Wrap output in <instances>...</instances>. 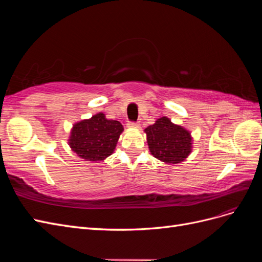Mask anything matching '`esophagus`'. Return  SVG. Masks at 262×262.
Instances as JSON below:
<instances>
[{
	"instance_id": "1",
	"label": "esophagus",
	"mask_w": 262,
	"mask_h": 262,
	"mask_svg": "<svg viewBox=\"0 0 262 262\" xmlns=\"http://www.w3.org/2000/svg\"><path fill=\"white\" fill-rule=\"evenodd\" d=\"M128 128H133V129L140 128V123L139 122H129L128 123Z\"/></svg>"
}]
</instances>
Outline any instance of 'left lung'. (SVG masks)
Here are the masks:
<instances>
[{
  "label": "left lung",
  "mask_w": 262,
  "mask_h": 262,
  "mask_svg": "<svg viewBox=\"0 0 262 262\" xmlns=\"http://www.w3.org/2000/svg\"><path fill=\"white\" fill-rule=\"evenodd\" d=\"M150 154L166 164L184 162L192 152L191 132L166 116L144 129Z\"/></svg>",
  "instance_id": "left-lung-1"
}]
</instances>
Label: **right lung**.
I'll list each match as a JSON object with an SVG mask.
<instances>
[{
  "label": "right lung",
  "instance_id": "right-lung-1",
  "mask_svg": "<svg viewBox=\"0 0 262 262\" xmlns=\"http://www.w3.org/2000/svg\"><path fill=\"white\" fill-rule=\"evenodd\" d=\"M122 132L123 126L120 122L109 120L105 114L98 113L90 119L75 122L68 143L82 160L98 163L115 152Z\"/></svg>",
  "mask_w": 262,
  "mask_h": 262
}]
</instances>
